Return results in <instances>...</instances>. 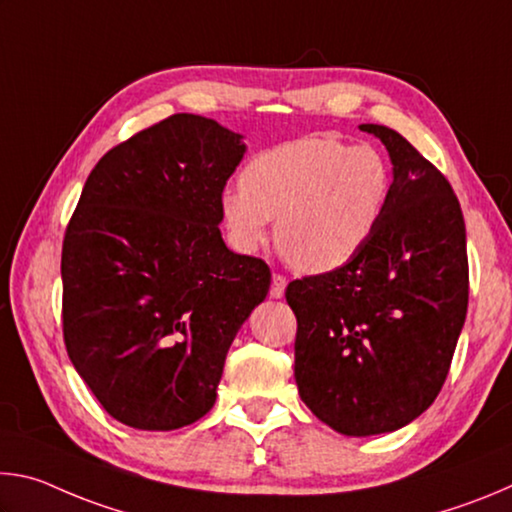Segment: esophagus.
<instances>
[{"mask_svg": "<svg viewBox=\"0 0 512 512\" xmlns=\"http://www.w3.org/2000/svg\"><path fill=\"white\" fill-rule=\"evenodd\" d=\"M284 289H287V277L280 273H273V282H271V298H282Z\"/></svg>", "mask_w": 512, "mask_h": 512, "instance_id": "esophagus-1", "label": "esophagus"}]
</instances>
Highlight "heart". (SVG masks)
<instances>
[{
    "instance_id": "heart-1",
    "label": "heart",
    "mask_w": 512,
    "mask_h": 512,
    "mask_svg": "<svg viewBox=\"0 0 512 512\" xmlns=\"http://www.w3.org/2000/svg\"><path fill=\"white\" fill-rule=\"evenodd\" d=\"M393 173L384 155L332 137H305L262 151L225 189L221 212L241 253L271 237L300 273L320 275L352 262L384 221Z\"/></svg>"
}]
</instances>
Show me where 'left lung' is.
I'll return each mask as SVG.
<instances>
[{
  "instance_id": "8db88e82",
  "label": "left lung",
  "mask_w": 512,
  "mask_h": 512,
  "mask_svg": "<svg viewBox=\"0 0 512 512\" xmlns=\"http://www.w3.org/2000/svg\"><path fill=\"white\" fill-rule=\"evenodd\" d=\"M393 196L366 248L341 268L293 280L296 384L345 436L402 429L443 388L467 314L465 221L452 185L411 142L377 124Z\"/></svg>"
}]
</instances>
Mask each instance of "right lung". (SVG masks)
<instances>
[{
    "label": "right lung",
    "instance_id": "obj_1",
    "mask_svg": "<svg viewBox=\"0 0 512 512\" xmlns=\"http://www.w3.org/2000/svg\"><path fill=\"white\" fill-rule=\"evenodd\" d=\"M244 153L241 135L180 112L110 149L85 180L60 259L65 348L128 427L201 420L271 287L264 259L232 253L219 230Z\"/></svg>",
    "mask_w": 512,
    "mask_h": 512
}]
</instances>
